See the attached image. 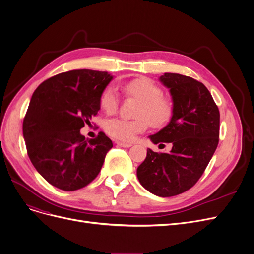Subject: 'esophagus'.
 I'll return each mask as SVG.
<instances>
[{"instance_id":"esophagus-1","label":"esophagus","mask_w":254,"mask_h":254,"mask_svg":"<svg viewBox=\"0 0 254 254\" xmlns=\"http://www.w3.org/2000/svg\"><path fill=\"white\" fill-rule=\"evenodd\" d=\"M116 144L121 147H126V148H128L131 146V143H125V142H119V141L116 142Z\"/></svg>"}]
</instances>
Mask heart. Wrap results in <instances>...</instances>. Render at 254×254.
<instances>
[{
	"instance_id": "b5f03b06",
	"label": "heart",
	"mask_w": 254,
	"mask_h": 254,
	"mask_svg": "<svg viewBox=\"0 0 254 254\" xmlns=\"http://www.w3.org/2000/svg\"><path fill=\"white\" fill-rule=\"evenodd\" d=\"M125 91L140 100L135 120L124 118L109 119L105 129L107 133L120 141H133L136 135L144 131L149 124L154 127L166 126L173 115V104L167 97L162 96L161 88L152 81L141 78L127 83ZM101 106L107 113H113L118 107V95L115 88L110 86L101 96Z\"/></svg>"
}]
</instances>
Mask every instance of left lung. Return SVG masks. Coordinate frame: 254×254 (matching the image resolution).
Returning <instances> with one entry per match:
<instances>
[{
	"instance_id": "left-lung-1",
	"label": "left lung",
	"mask_w": 254,
	"mask_h": 254,
	"mask_svg": "<svg viewBox=\"0 0 254 254\" xmlns=\"http://www.w3.org/2000/svg\"><path fill=\"white\" fill-rule=\"evenodd\" d=\"M160 82L169 89L173 115L149 139L153 144L171 143L172 149L165 153L147 148L137 176L150 193L170 197L192 188L204 172L218 146L220 113L207 88L193 78L165 72Z\"/></svg>"
}]
</instances>
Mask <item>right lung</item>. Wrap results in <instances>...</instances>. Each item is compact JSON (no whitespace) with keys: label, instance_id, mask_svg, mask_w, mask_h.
Here are the masks:
<instances>
[{"label":"right lung","instance_id":"add662e5","mask_svg":"<svg viewBox=\"0 0 254 254\" xmlns=\"http://www.w3.org/2000/svg\"><path fill=\"white\" fill-rule=\"evenodd\" d=\"M113 75L76 69L41 83L30 101L23 123L28 156L52 186L75 191L100 173L113 143L103 131L86 140L80 129L101 109V96Z\"/></svg>","mask_w":254,"mask_h":254}]
</instances>
